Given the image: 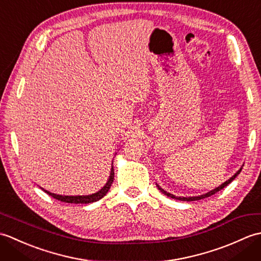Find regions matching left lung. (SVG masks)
<instances>
[{"label": "left lung", "instance_id": "obj_1", "mask_svg": "<svg viewBox=\"0 0 261 261\" xmlns=\"http://www.w3.org/2000/svg\"><path fill=\"white\" fill-rule=\"evenodd\" d=\"M241 169H242V167L237 171V173L231 177V178H229L228 180L226 181H224L223 184H221L219 187H215L214 190H212V191H210V192H207V193H205V194H203V195H198V196H190V197H184V196H176V195H174V194H170V193H168V192H166L165 190H163L162 187H160L158 184H156L157 185V187H158V190L162 192L163 194H165V195H167L168 197H171V198H175V199H179V201H187V202H191V201H198V199H202V198H205V197H208V196H211V195H213V194H215V193H218L219 191H221L222 190V188H224L225 186H228L230 182L233 180L236 177L240 174V171H241Z\"/></svg>", "mask_w": 261, "mask_h": 261}]
</instances>
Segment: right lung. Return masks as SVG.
<instances>
[{
    "label": "right lung",
    "mask_w": 261,
    "mask_h": 261,
    "mask_svg": "<svg viewBox=\"0 0 261 261\" xmlns=\"http://www.w3.org/2000/svg\"><path fill=\"white\" fill-rule=\"evenodd\" d=\"M113 179H114V169H113V166H112V167H111V173H110L107 184H105L98 192L91 194V195H76V196H73V195H71V196L70 195H58V194L50 193V192H48L46 190H43V188H42V191L46 192L48 195H50L54 198L58 199V201H60V202L74 203V204H88V203L96 202V201H98V199H101L102 197L107 195V193L109 192L111 185H112Z\"/></svg>",
    "instance_id": "obj_1"
}]
</instances>
